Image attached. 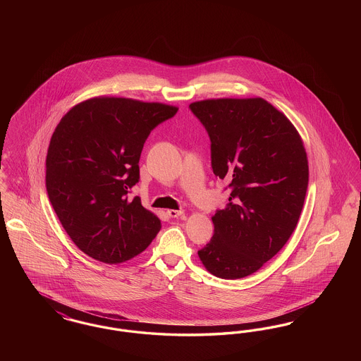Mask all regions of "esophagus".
<instances>
[{
	"instance_id": "esophagus-1",
	"label": "esophagus",
	"mask_w": 361,
	"mask_h": 361,
	"mask_svg": "<svg viewBox=\"0 0 361 361\" xmlns=\"http://www.w3.org/2000/svg\"><path fill=\"white\" fill-rule=\"evenodd\" d=\"M184 212L181 211V209H168V215L171 216V218H178V216H181Z\"/></svg>"
}]
</instances>
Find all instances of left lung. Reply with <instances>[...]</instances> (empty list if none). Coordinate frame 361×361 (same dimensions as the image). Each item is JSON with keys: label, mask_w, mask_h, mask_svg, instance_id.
I'll return each mask as SVG.
<instances>
[{"label": "left lung", "mask_w": 361, "mask_h": 361, "mask_svg": "<svg viewBox=\"0 0 361 361\" xmlns=\"http://www.w3.org/2000/svg\"><path fill=\"white\" fill-rule=\"evenodd\" d=\"M211 140V166L228 181V203L197 252L207 271L240 279L258 271L291 237L309 185L307 155L291 121L264 99L189 105ZM226 188V189H227Z\"/></svg>", "instance_id": "obj_1"}]
</instances>
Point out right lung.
I'll use <instances>...</instances> for the list:
<instances>
[{"mask_svg":"<svg viewBox=\"0 0 361 361\" xmlns=\"http://www.w3.org/2000/svg\"><path fill=\"white\" fill-rule=\"evenodd\" d=\"M178 108L121 97L77 104L52 134L46 188L59 222L89 257L119 264L142 253L161 221L130 196L150 133Z\"/></svg>","mask_w":361,"mask_h":361,"instance_id":"obj_1","label":"right lung"}]
</instances>
